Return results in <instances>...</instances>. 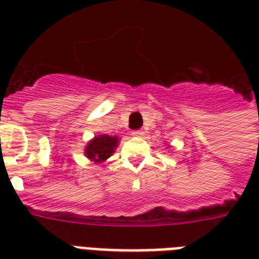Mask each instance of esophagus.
<instances>
[{
    "instance_id": "1",
    "label": "esophagus",
    "mask_w": 259,
    "mask_h": 259,
    "mask_svg": "<svg viewBox=\"0 0 259 259\" xmlns=\"http://www.w3.org/2000/svg\"><path fill=\"white\" fill-rule=\"evenodd\" d=\"M132 136H133V137H142V136H144V132H142V130H134L133 133H132Z\"/></svg>"
}]
</instances>
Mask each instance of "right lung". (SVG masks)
Masks as SVG:
<instances>
[{"instance_id":"obj_1","label":"right lung","mask_w":259,"mask_h":259,"mask_svg":"<svg viewBox=\"0 0 259 259\" xmlns=\"http://www.w3.org/2000/svg\"><path fill=\"white\" fill-rule=\"evenodd\" d=\"M117 136H107V134H101L94 137L91 141L87 144L84 154L94 162H103L114 153V150L118 146Z\"/></svg>"}]
</instances>
